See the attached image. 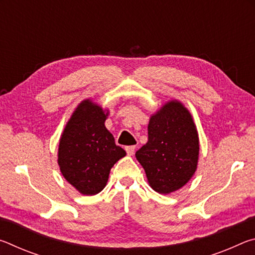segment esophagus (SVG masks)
I'll return each mask as SVG.
<instances>
[{
    "label": "esophagus",
    "mask_w": 255,
    "mask_h": 255,
    "mask_svg": "<svg viewBox=\"0 0 255 255\" xmlns=\"http://www.w3.org/2000/svg\"><path fill=\"white\" fill-rule=\"evenodd\" d=\"M135 149H136L135 146H127L126 152L128 155H132L133 153H135Z\"/></svg>",
    "instance_id": "1"
}]
</instances>
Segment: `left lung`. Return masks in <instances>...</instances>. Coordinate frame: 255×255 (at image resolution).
Wrapping results in <instances>:
<instances>
[{"label": "left lung", "instance_id": "1", "mask_svg": "<svg viewBox=\"0 0 255 255\" xmlns=\"http://www.w3.org/2000/svg\"><path fill=\"white\" fill-rule=\"evenodd\" d=\"M148 140L136 152L153 190L167 195L195 174L199 137L192 116L182 103H165L148 123Z\"/></svg>", "mask_w": 255, "mask_h": 255}]
</instances>
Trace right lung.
<instances>
[{"label": "right lung", "instance_id": "add662e5", "mask_svg": "<svg viewBox=\"0 0 255 255\" xmlns=\"http://www.w3.org/2000/svg\"><path fill=\"white\" fill-rule=\"evenodd\" d=\"M108 111L91 100L82 101L66 124L58 147L60 172L82 195L102 191L111 167L126 152L105 126Z\"/></svg>", "mask_w": 255, "mask_h": 255}]
</instances>
